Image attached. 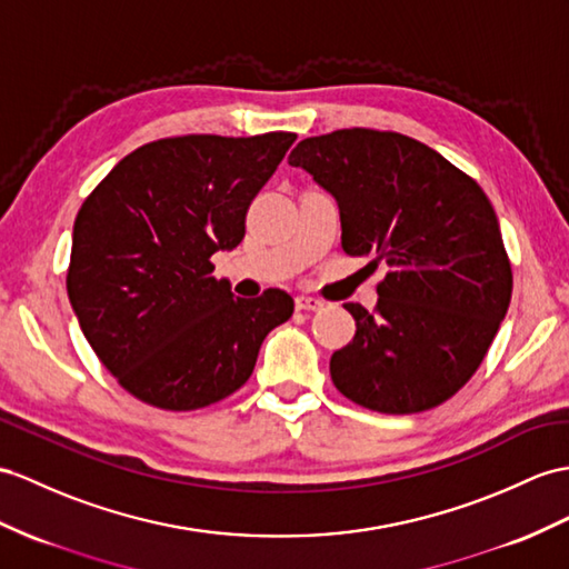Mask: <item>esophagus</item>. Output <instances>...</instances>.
I'll return each mask as SVG.
<instances>
[{"instance_id": "obj_1", "label": "esophagus", "mask_w": 569, "mask_h": 569, "mask_svg": "<svg viewBox=\"0 0 569 569\" xmlns=\"http://www.w3.org/2000/svg\"><path fill=\"white\" fill-rule=\"evenodd\" d=\"M297 309L299 311H321L323 309V301L316 299V297H297Z\"/></svg>"}]
</instances>
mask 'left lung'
Listing matches in <instances>:
<instances>
[{
    "mask_svg": "<svg viewBox=\"0 0 569 569\" xmlns=\"http://www.w3.org/2000/svg\"><path fill=\"white\" fill-rule=\"evenodd\" d=\"M340 207L342 251L389 272L369 313L332 352L330 377L352 403L410 415L466 386L511 299V262L492 204L473 178L400 132L307 137L289 154Z\"/></svg>",
    "mask_w": 569,
    "mask_h": 569,
    "instance_id": "obj_1",
    "label": "left lung"
}]
</instances>
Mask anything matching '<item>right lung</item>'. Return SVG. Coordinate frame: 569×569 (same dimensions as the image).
Instances as JSON below:
<instances>
[{
  "instance_id": "1",
  "label": "right lung",
  "mask_w": 569,
  "mask_h": 569,
  "mask_svg": "<svg viewBox=\"0 0 569 569\" xmlns=\"http://www.w3.org/2000/svg\"><path fill=\"white\" fill-rule=\"evenodd\" d=\"M295 132L183 134L142 144L81 204L67 295L89 345L124 391L198 410L239 391L295 301L231 295L212 256L246 237V212Z\"/></svg>"
}]
</instances>
